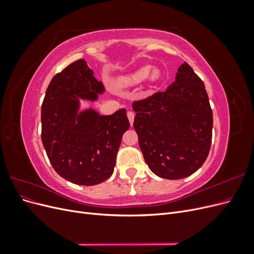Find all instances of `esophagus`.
<instances>
[{
    "mask_svg": "<svg viewBox=\"0 0 254 254\" xmlns=\"http://www.w3.org/2000/svg\"><path fill=\"white\" fill-rule=\"evenodd\" d=\"M127 118H128V120H129L130 125L132 126V124H133V120H134V113H133L132 111H129V112L127 113Z\"/></svg>",
    "mask_w": 254,
    "mask_h": 254,
    "instance_id": "obj_1",
    "label": "esophagus"
}]
</instances>
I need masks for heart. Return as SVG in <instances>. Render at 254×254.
Listing matches in <instances>:
<instances>
[{
  "mask_svg": "<svg viewBox=\"0 0 254 254\" xmlns=\"http://www.w3.org/2000/svg\"><path fill=\"white\" fill-rule=\"evenodd\" d=\"M160 78L159 68H152L150 65H142L136 70L130 72L124 76H121L118 83L121 87H133L148 79L150 82H155Z\"/></svg>",
  "mask_w": 254,
  "mask_h": 254,
  "instance_id": "b5f03b06",
  "label": "heart"
}]
</instances>
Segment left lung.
I'll use <instances>...</instances> for the list:
<instances>
[{
  "label": "left lung",
  "mask_w": 254,
  "mask_h": 254,
  "mask_svg": "<svg viewBox=\"0 0 254 254\" xmlns=\"http://www.w3.org/2000/svg\"><path fill=\"white\" fill-rule=\"evenodd\" d=\"M144 160L164 179H182L201 167L212 142L213 113L203 81L187 63L163 92L132 104Z\"/></svg>",
  "instance_id": "1"
}]
</instances>
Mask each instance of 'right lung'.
<instances>
[{
  "instance_id": "1",
  "label": "right lung",
  "mask_w": 254,
  "mask_h": 254,
  "mask_svg": "<svg viewBox=\"0 0 254 254\" xmlns=\"http://www.w3.org/2000/svg\"><path fill=\"white\" fill-rule=\"evenodd\" d=\"M105 92L86 60L68 64L52 78L41 106V139L56 173L78 186H95L112 175L122 136L130 124L126 109L101 115L80 109Z\"/></svg>"
}]
</instances>
